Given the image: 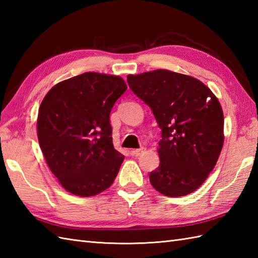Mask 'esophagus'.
Wrapping results in <instances>:
<instances>
[{
    "label": "esophagus",
    "instance_id": "esophagus-1",
    "mask_svg": "<svg viewBox=\"0 0 258 258\" xmlns=\"http://www.w3.org/2000/svg\"><path fill=\"white\" fill-rule=\"evenodd\" d=\"M144 152H145V149H144V147H141V149L131 151V155H133V156H141L142 154H143Z\"/></svg>",
    "mask_w": 258,
    "mask_h": 258
}]
</instances>
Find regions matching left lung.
Returning <instances> with one entry per match:
<instances>
[{"label": "left lung", "instance_id": "1", "mask_svg": "<svg viewBox=\"0 0 258 258\" xmlns=\"http://www.w3.org/2000/svg\"><path fill=\"white\" fill-rule=\"evenodd\" d=\"M127 83L162 130L160 166L150 173L152 186L169 197L190 194L205 182L221 154L220 102L201 81L166 70L128 75Z\"/></svg>", "mask_w": 258, "mask_h": 258}]
</instances>
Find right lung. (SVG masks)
Returning a JSON list of instances; mask_svg holds the SVG:
<instances>
[{
  "mask_svg": "<svg viewBox=\"0 0 258 258\" xmlns=\"http://www.w3.org/2000/svg\"><path fill=\"white\" fill-rule=\"evenodd\" d=\"M126 89L119 76L89 72L53 86L42 101L38 143L70 193L96 195L116 177L124 156L113 146L109 114Z\"/></svg>",
  "mask_w": 258,
  "mask_h": 258,
  "instance_id": "right-lung-1",
  "label": "right lung"
}]
</instances>
